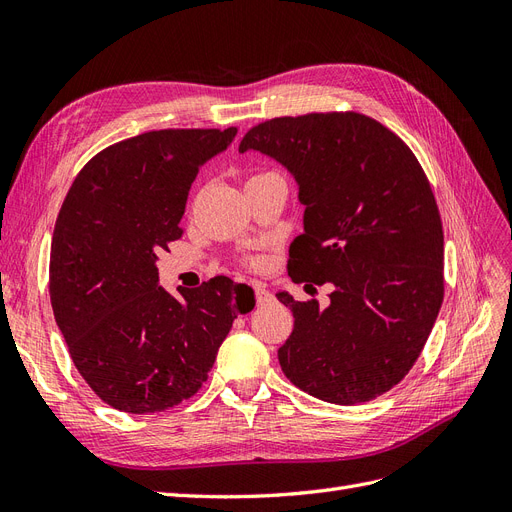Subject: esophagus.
I'll use <instances>...</instances> for the list:
<instances>
[{
    "instance_id": "obj_1",
    "label": "esophagus",
    "mask_w": 512,
    "mask_h": 512,
    "mask_svg": "<svg viewBox=\"0 0 512 512\" xmlns=\"http://www.w3.org/2000/svg\"><path fill=\"white\" fill-rule=\"evenodd\" d=\"M254 294H256V301L262 305V303H269L271 299H273V294L265 288V286H262V284H256L254 286Z\"/></svg>"
}]
</instances>
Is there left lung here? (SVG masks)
I'll use <instances>...</instances> for the list:
<instances>
[{"mask_svg":"<svg viewBox=\"0 0 512 512\" xmlns=\"http://www.w3.org/2000/svg\"><path fill=\"white\" fill-rule=\"evenodd\" d=\"M297 181L303 235L292 282L333 284L329 307L275 294L294 316L277 350L286 378L337 406L376 399L421 354L444 297L436 198L408 145L359 113L277 117L243 136Z\"/></svg>","mask_w":512,"mask_h":512,"instance_id":"8db88e82","label":"left lung"}]
</instances>
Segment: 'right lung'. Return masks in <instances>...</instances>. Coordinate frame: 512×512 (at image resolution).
Listing matches in <instances>:
<instances>
[{
  "label": "right lung",
  "instance_id": "obj_1",
  "mask_svg": "<svg viewBox=\"0 0 512 512\" xmlns=\"http://www.w3.org/2000/svg\"><path fill=\"white\" fill-rule=\"evenodd\" d=\"M237 128L158 130L106 147L74 179L51 243V305L72 361L115 410L162 412L190 399L232 320L252 312L247 284L213 277L181 299L160 286L158 254L181 237L200 166Z\"/></svg>",
  "mask_w": 512,
  "mask_h": 512
}]
</instances>
